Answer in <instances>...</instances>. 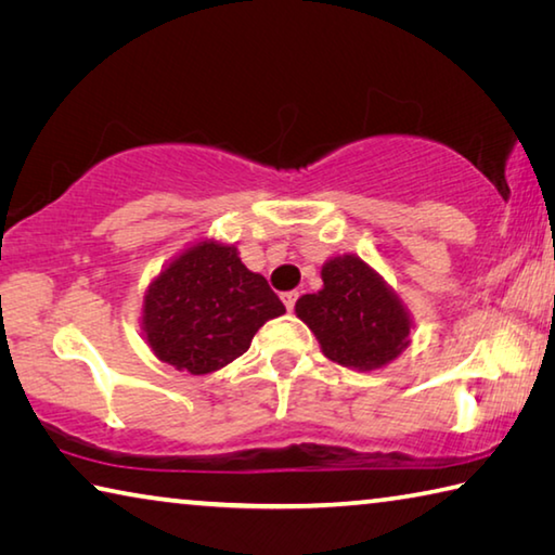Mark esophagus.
I'll use <instances>...</instances> for the list:
<instances>
[{"mask_svg": "<svg viewBox=\"0 0 555 555\" xmlns=\"http://www.w3.org/2000/svg\"><path fill=\"white\" fill-rule=\"evenodd\" d=\"M281 300H284V306L288 308V311H294L296 300H298V291H286L284 296H281Z\"/></svg>", "mask_w": 555, "mask_h": 555, "instance_id": "esophagus-1", "label": "esophagus"}]
</instances>
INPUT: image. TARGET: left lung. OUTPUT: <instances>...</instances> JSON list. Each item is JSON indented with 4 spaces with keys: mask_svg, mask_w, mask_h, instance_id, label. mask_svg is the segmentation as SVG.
Wrapping results in <instances>:
<instances>
[{
    "mask_svg": "<svg viewBox=\"0 0 555 555\" xmlns=\"http://www.w3.org/2000/svg\"><path fill=\"white\" fill-rule=\"evenodd\" d=\"M323 288L296 300L321 350L337 364L360 372L387 367L411 343L409 308L367 261L331 257L321 269Z\"/></svg>",
    "mask_w": 555,
    "mask_h": 555,
    "instance_id": "1",
    "label": "left lung"
}]
</instances>
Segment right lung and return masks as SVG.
I'll return each mask as SVG.
<instances>
[{"label": "right lung", "mask_w": 555, "mask_h": 555, "mask_svg": "<svg viewBox=\"0 0 555 555\" xmlns=\"http://www.w3.org/2000/svg\"><path fill=\"white\" fill-rule=\"evenodd\" d=\"M286 313L267 279L242 264L234 244L198 240L149 284L144 340L178 372L210 374L249 350L271 318Z\"/></svg>", "instance_id": "add662e5"}]
</instances>
